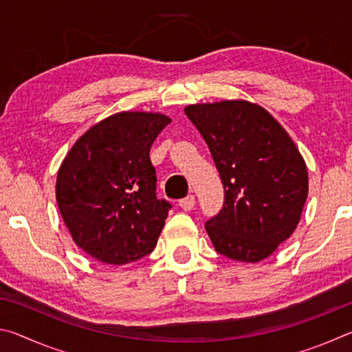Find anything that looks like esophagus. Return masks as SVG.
Segmentation results:
<instances>
[{
  "mask_svg": "<svg viewBox=\"0 0 352 352\" xmlns=\"http://www.w3.org/2000/svg\"><path fill=\"white\" fill-rule=\"evenodd\" d=\"M180 206H182V210H184V211L192 210V208L195 206V197H194V195H188V197H184L183 200H180Z\"/></svg>",
  "mask_w": 352,
  "mask_h": 352,
  "instance_id": "esophagus-1",
  "label": "esophagus"
}]
</instances>
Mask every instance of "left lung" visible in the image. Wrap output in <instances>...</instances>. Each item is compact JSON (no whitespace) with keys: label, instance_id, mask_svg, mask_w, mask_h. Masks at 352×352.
Returning a JSON list of instances; mask_svg holds the SVG:
<instances>
[{"label":"left lung","instance_id":"obj_1","mask_svg":"<svg viewBox=\"0 0 352 352\" xmlns=\"http://www.w3.org/2000/svg\"><path fill=\"white\" fill-rule=\"evenodd\" d=\"M184 113L210 147L225 189L223 208L205 223L214 248L241 262L269 258L300 223L309 192L305 158L258 104L220 100Z\"/></svg>","mask_w":352,"mask_h":352}]
</instances>
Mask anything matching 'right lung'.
<instances>
[{
    "instance_id": "1",
    "label": "right lung",
    "mask_w": 352,
    "mask_h": 352,
    "mask_svg": "<svg viewBox=\"0 0 352 352\" xmlns=\"http://www.w3.org/2000/svg\"><path fill=\"white\" fill-rule=\"evenodd\" d=\"M170 118L121 111L83 133L57 172L58 211L76 245L104 264L153 252L170 205L155 195L151 147Z\"/></svg>"
}]
</instances>
